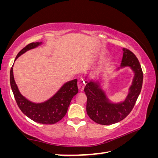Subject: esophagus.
<instances>
[{
    "label": "esophagus",
    "mask_w": 158,
    "mask_h": 158,
    "mask_svg": "<svg viewBox=\"0 0 158 158\" xmlns=\"http://www.w3.org/2000/svg\"><path fill=\"white\" fill-rule=\"evenodd\" d=\"M84 86H85V84L84 81H83V80H79L78 81V88L80 91H82V90H84Z\"/></svg>",
    "instance_id": "obj_1"
}]
</instances>
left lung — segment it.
Wrapping results in <instances>:
<instances>
[{
	"label": "left lung",
	"mask_w": 158,
	"mask_h": 158,
	"mask_svg": "<svg viewBox=\"0 0 158 158\" xmlns=\"http://www.w3.org/2000/svg\"><path fill=\"white\" fill-rule=\"evenodd\" d=\"M121 65L115 71L129 68L134 73L132 84L123 100L112 101L102 84L100 79L91 80L85 84L84 92L87 96L86 111L90 119L100 125H111L124 119L135 105L143 84V73L139 62L130 50L123 48Z\"/></svg>",
	"instance_id": "8db88e82"
}]
</instances>
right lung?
<instances>
[{
	"label": "right lung",
	"instance_id": "right-lung-1",
	"mask_svg": "<svg viewBox=\"0 0 158 158\" xmlns=\"http://www.w3.org/2000/svg\"><path fill=\"white\" fill-rule=\"evenodd\" d=\"M42 44L43 42H37L28 44L19 52L15 61L27 51L42 46ZM13 65L10 69V85L15 100L21 111L29 118L38 123L52 125L60 121L68 111L72 99L78 93L77 79L65 82L59 90L47 100L42 102H33L24 97L19 90L14 78Z\"/></svg>",
	"mask_w": 158,
	"mask_h": 158
}]
</instances>
